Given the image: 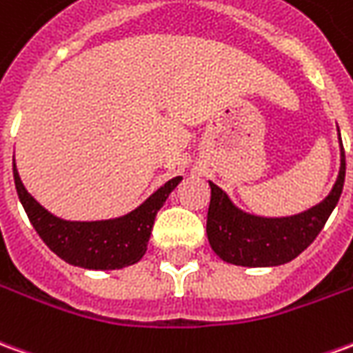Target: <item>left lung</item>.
Segmentation results:
<instances>
[{"label":"left lung","mask_w":353,"mask_h":353,"mask_svg":"<svg viewBox=\"0 0 353 353\" xmlns=\"http://www.w3.org/2000/svg\"><path fill=\"white\" fill-rule=\"evenodd\" d=\"M340 137V132H339ZM346 176V157L340 141V170L331 193L319 204L287 218H263L241 210L218 185L210 183L206 235L223 262L245 268H275L294 260L319 235L339 204Z\"/></svg>","instance_id":"8db88e82"}]
</instances>
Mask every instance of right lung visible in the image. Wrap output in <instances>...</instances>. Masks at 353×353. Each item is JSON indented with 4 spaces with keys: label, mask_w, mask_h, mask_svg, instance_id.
Masks as SVG:
<instances>
[{
    "label": "right lung",
    "mask_w": 353,
    "mask_h": 353,
    "mask_svg": "<svg viewBox=\"0 0 353 353\" xmlns=\"http://www.w3.org/2000/svg\"><path fill=\"white\" fill-rule=\"evenodd\" d=\"M13 177L21 204L41 241L61 260L83 270H122L139 262L147 252L157 212L183 179L177 176L166 181L135 210L120 218L70 221L46 210L26 191L14 162Z\"/></svg>",
    "instance_id": "1"
}]
</instances>
